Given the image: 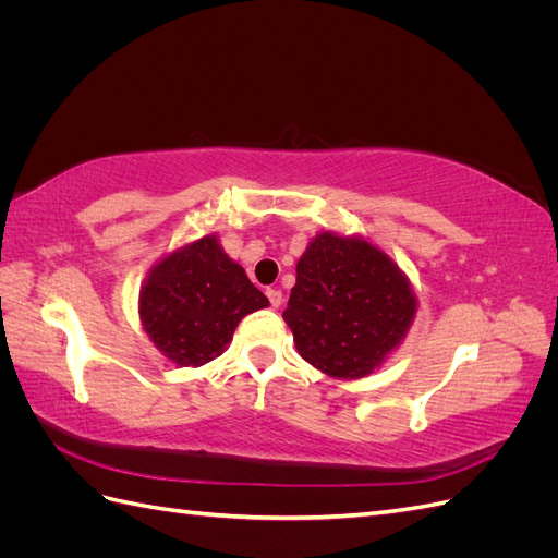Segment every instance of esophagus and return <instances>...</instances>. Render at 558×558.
Returning <instances> with one entry per match:
<instances>
[{"instance_id":"1","label":"esophagus","mask_w":558,"mask_h":558,"mask_svg":"<svg viewBox=\"0 0 558 558\" xmlns=\"http://www.w3.org/2000/svg\"><path fill=\"white\" fill-rule=\"evenodd\" d=\"M267 300H269V305H272V307L277 310V307H281L283 295H281L279 289H267Z\"/></svg>"}]
</instances>
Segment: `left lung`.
<instances>
[{"label": "left lung", "instance_id": "8db88e82", "mask_svg": "<svg viewBox=\"0 0 558 558\" xmlns=\"http://www.w3.org/2000/svg\"><path fill=\"white\" fill-rule=\"evenodd\" d=\"M283 320L298 353L337 379H361L408 335L416 298L400 267L359 238L320 232L298 260Z\"/></svg>", "mask_w": 558, "mask_h": 558}]
</instances>
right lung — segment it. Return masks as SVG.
<instances>
[{"label":"right lung","instance_id":"1","mask_svg":"<svg viewBox=\"0 0 558 558\" xmlns=\"http://www.w3.org/2000/svg\"><path fill=\"white\" fill-rule=\"evenodd\" d=\"M267 305L214 234L162 258L140 293L144 330L162 356L183 367L221 356L240 320Z\"/></svg>","mask_w":558,"mask_h":558}]
</instances>
